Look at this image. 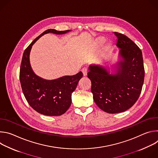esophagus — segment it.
I'll list each match as a JSON object with an SVG mask.
<instances>
[{
    "label": "esophagus",
    "mask_w": 158,
    "mask_h": 158,
    "mask_svg": "<svg viewBox=\"0 0 158 158\" xmlns=\"http://www.w3.org/2000/svg\"><path fill=\"white\" fill-rule=\"evenodd\" d=\"M82 71L84 76H86L87 74V68H85V67H84V68L82 69Z\"/></svg>",
    "instance_id": "1"
}]
</instances>
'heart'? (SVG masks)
I'll return each mask as SVG.
<instances>
[{"instance_id":"obj_1","label":"heart","mask_w":158,"mask_h":158,"mask_svg":"<svg viewBox=\"0 0 158 158\" xmlns=\"http://www.w3.org/2000/svg\"><path fill=\"white\" fill-rule=\"evenodd\" d=\"M97 41L99 43V44H102L103 42H104L105 41V38L103 37H100L97 39Z\"/></svg>"}]
</instances>
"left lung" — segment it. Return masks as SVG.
Instances as JSON below:
<instances>
[{
  "label": "left lung",
  "instance_id": "obj_1",
  "mask_svg": "<svg viewBox=\"0 0 158 158\" xmlns=\"http://www.w3.org/2000/svg\"><path fill=\"white\" fill-rule=\"evenodd\" d=\"M118 38L119 61L109 66L90 65L88 78L97 106L107 113L124 112L138 99L144 82V68L141 49L124 34L114 32Z\"/></svg>",
  "mask_w": 158,
  "mask_h": 158
}]
</instances>
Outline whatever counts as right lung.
Masks as SVG:
<instances>
[{
    "label": "right lung",
    "instance_id": "add662e5",
    "mask_svg": "<svg viewBox=\"0 0 158 158\" xmlns=\"http://www.w3.org/2000/svg\"><path fill=\"white\" fill-rule=\"evenodd\" d=\"M69 31L48 29L32 42L22 56L19 74L22 91L31 107L45 116H57L65 113L71 106L72 93L83 74L80 71L74 76H65L54 80L44 79L37 76L32 69L30 52L33 44L44 34H64Z\"/></svg>",
    "mask_w": 158,
    "mask_h": 158
}]
</instances>
